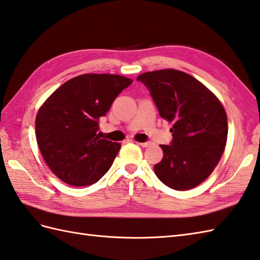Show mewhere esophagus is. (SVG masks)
<instances>
[{
	"instance_id": "1",
	"label": "esophagus",
	"mask_w": 260,
	"mask_h": 260,
	"mask_svg": "<svg viewBox=\"0 0 260 260\" xmlns=\"http://www.w3.org/2000/svg\"><path fill=\"white\" fill-rule=\"evenodd\" d=\"M138 145H141L142 147H148L149 145H150V143L149 142H147V143H138Z\"/></svg>"
}]
</instances>
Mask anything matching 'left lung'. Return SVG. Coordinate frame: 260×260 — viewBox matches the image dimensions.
<instances>
[{"label":"left lung","instance_id":"8db88e82","mask_svg":"<svg viewBox=\"0 0 260 260\" xmlns=\"http://www.w3.org/2000/svg\"><path fill=\"white\" fill-rule=\"evenodd\" d=\"M146 86L159 115L173 134L172 145H160L162 159L154 166L160 182L175 190L202 184L224 153L228 123L218 98L195 77L165 69L137 76Z\"/></svg>","mask_w":260,"mask_h":260}]
</instances>
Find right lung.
Here are the masks:
<instances>
[{
    "mask_svg": "<svg viewBox=\"0 0 260 260\" xmlns=\"http://www.w3.org/2000/svg\"><path fill=\"white\" fill-rule=\"evenodd\" d=\"M132 82L114 74H82L65 82L39 108V148L47 166L64 183L92 185L110 170L120 144L102 140L99 119Z\"/></svg>",
    "mask_w": 260,
    "mask_h": 260,
    "instance_id": "1",
    "label": "right lung"
}]
</instances>
